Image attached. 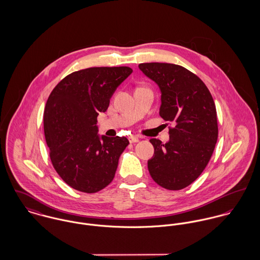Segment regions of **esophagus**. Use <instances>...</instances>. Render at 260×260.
Returning a JSON list of instances; mask_svg holds the SVG:
<instances>
[{
  "instance_id": "34e87169",
  "label": "esophagus",
  "mask_w": 260,
  "mask_h": 260,
  "mask_svg": "<svg viewBox=\"0 0 260 260\" xmlns=\"http://www.w3.org/2000/svg\"><path fill=\"white\" fill-rule=\"evenodd\" d=\"M128 139L130 143H137L139 141V138L137 136H129Z\"/></svg>"
}]
</instances>
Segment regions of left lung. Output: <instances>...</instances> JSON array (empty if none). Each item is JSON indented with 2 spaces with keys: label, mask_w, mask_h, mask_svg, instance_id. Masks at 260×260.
Wrapping results in <instances>:
<instances>
[{
  "label": "left lung",
  "mask_w": 260,
  "mask_h": 260,
  "mask_svg": "<svg viewBox=\"0 0 260 260\" xmlns=\"http://www.w3.org/2000/svg\"><path fill=\"white\" fill-rule=\"evenodd\" d=\"M139 69L160 88V116L174 123L167 143L150 139L154 155L148 160L149 173L163 188L183 189L203 172L217 142L213 98L203 81L182 66L142 63Z\"/></svg>",
  "instance_id": "8db88e82"
}]
</instances>
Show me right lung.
<instances>
[{
    "mask_svg": "<svg viewBox=\"0 0 260 260\" xmlns=\"http://www.w3.org/2000/svg\"><path fill=\"white\" fill-rule=\"evenodd\" d=\"M132 73L129 67H93L61 80L44 111L50 159L59 176L78 191L95 193L109 185L126 137L98 135L97 117L108 109L117 87Z\"/></svg>",
    "mask_w": 260,
    "mask_h": 260,
    "instance_id": "1",
    "label": "right lung"
}]
</instances>
